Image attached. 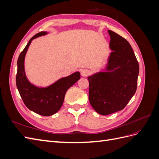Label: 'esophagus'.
Wrapping results in <instances>:
<instances>
[{"mask_svg":"<svg viewBox=\"0 0 159 159\" xmlns=\"http://www.w3.org/2000/svg\"><path fill=\"white\" fill-rule=\"evenodd\" d=\"M89 74V71L88 69H82L81 70V75L83 77H86Z\"/></svg>","mask_w":159,"mask_h":159,"instance_id":"1","label":"esophagus"}]
</instances>
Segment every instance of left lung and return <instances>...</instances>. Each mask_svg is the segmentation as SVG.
Wrapping results in <instances>:
<instances>
[{"label":"left lung","instance_id":"1","mask_svg":"<svg viewBox=\"0 0 159 159\" xmlns=\"http://www.w3.org/2000/svg\"><path fill=\"white\" fill-rule=\"evenodd\" d=\"M105 70L88 77L89 100L96 112L107 115L121 111L135 93L139 66L131 46L111 30Z\"/></svg>","mask_w":159,"mask_h":159}]
</instances>
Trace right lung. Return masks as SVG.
Instances as JSON below:
<instances>
[{
  "label": "right lung",
  "instance_id": "right-lung-1",
  "mask_svg": "<svg viewBox=\"0 0 159 159\" xmlns=\"http://www.w3.org/2000/svg\"><path fill=\"white\" fill-rule=\"evenodd\" d=\"M40 32L34 36L20 53L17 61L16 87L26 106L34 113L43 116H50L58 111L64 103L67 90L80 79L78 71L62 78L46 88H39L27 79L25 70V58L32 40L47 34Z\"/></svg>",
  "mask_w": 159,
  "mask_h": 159
}]
</instances>
